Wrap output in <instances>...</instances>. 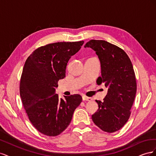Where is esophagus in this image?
Segmentation results:
<instances>
[{"instance_id": "1", "label": "esophagus", "mask_w": 156, "mask_h": 156, "mask_svg": "<svg viewBox=\"0 0 156 156\" xmlns=\"http://www.w3.org/2000/svg\"><path fill=\"white\" fill-rule=\"evenodd\" d=\"M83 101H92V98H90V97L85 96H83Z\"/></svg>"}]
</instances>
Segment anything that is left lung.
<instances>
[{
    "label": "left lung",
    "mask_w": 156,
    "mask_h": 156,
    "mask_svg": "<svg viewBox=\"0 0 156 156\" xmlns=\"http://www.w3.org/2000/svg\"><path fill=\"white\" fill-rule=\"evenodd\" d=\"M84 48L96 51L101 73L96 83L108 88L103 101L96 100L99 108L92 119L103 131L113 133L125 125L131 115L136 92L133 65L123 49L105 40H90Z\"/></svg>",
    "instance_id": "1"
}]
</instances>
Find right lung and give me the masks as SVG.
<instances>
[{
  "instance_id": "1",
  "label": "right lung",
  "mask_w": 156,
  "mask_h": 156,
  "mask_svg": "<svg viewBox=\"0 0 156 156\" xmlns=\"http://www.w3.org/2000/svg\"><path fill=\"white\" fill-rule=\"evenodd\" d=\"M84 41L57 42L36 49L28 57L20 81V96L29 119L42 134L55 136L70 124L74 111L82 101L79 94L59 98L58 81L66 77L71 56Z\"/></svg>"
}]
</instances>
